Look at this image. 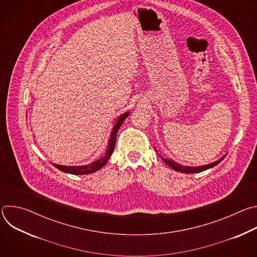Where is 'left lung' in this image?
<instances>
[{
    "mask_svg": "<svg viewBox=\"0 0 257 257\" xmlns=\"http://www.w3.org/2000/svg\"><path fill=\"white\" fill-rule=\"evenodd\" d=\"M160 157L162 158V160H163L169 167H171L173 170H175V171H177V172L185 173V174H194V173H200V172H202V171L208 170V169H210V168L216 166L217 164H219V163H221V162L225 159L226 155L223 156L221 159H218L217 161L213 162V163H210V164L204 165V166H198V167L183 166V165H181V164H179V163H177V162H175V161H173V160H171V159H165V158H163L162 156H160Z\"/></svg>",
    "mask_w": 257,
    "mask_h": 257,
    "instance_id": "8db88e82",
    "label": "left lung"
}]
</instances>
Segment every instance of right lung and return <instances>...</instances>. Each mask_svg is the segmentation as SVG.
Listing matches in <instances>:
<instances>
[{
	"instance_id": "1",
	"label": "right lung",
	"mask_w": 257,
	"mask_h": 257,
	"mask_svg": "<svg viewBox=\"0 0 257 257\" xmlns=\"http://www.w3.org/2000/svg\"><path fill=\"white\" fill-rule=\"evenodd\" d=\"M130 112H126L124 114H122L121 116H119L116 121L115 124L112 128L111 131V135H109L108 141H107V148L105 150L104 155L99 158L98 160L92 162L91 164L88 165H83V166H62V165H57V164H53L57 169H59L60 171L64 172V173H68V174H72V175H86V174H92L98 170H100L108 161V159L111 158L114 149H115V144H116V138H117V133L120 129V127L122 126V123L125 121V119L129 116Z\"/></svg>"
}]
</instances>
